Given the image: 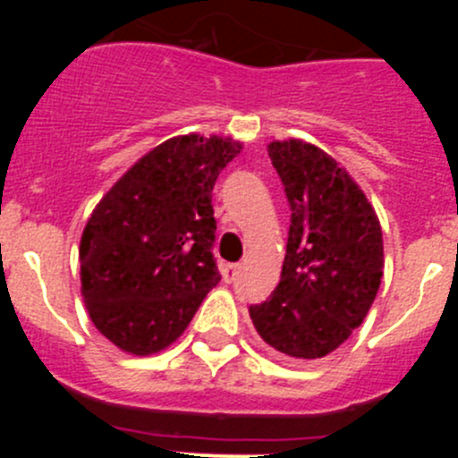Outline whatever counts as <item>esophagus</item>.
<instances>
[{"label":"esophagus","mask_w":458,"mask_h":458,"mask_svg":"<svg viewBox=\"0 0 458 458\" xmlns=\"http://www.w3.org/2000/svg\"><path fill=\"white\" fill-rule=\"evenodd\" d=\"M239 272H242V263H225V266H224V281H225V284H233V281L239 276Z\"/></svg>","instance_id":"obj_1"}]
</instances>
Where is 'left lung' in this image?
<instances>
[{"mask_svg":"<svg viewBox=\"0 0 458 458\" xmlns=\"http://www.w3.org/2000/svg\"><path fill=\"white\" fill-rule=\"evenodd\" d=\"M267 155L293 215L279 285L250 306V318L284 357L321 359L361 326L377 297L381 225L361 188L321 148L272 141Z\"/></svg>","mask_w":458,"mask_h":458,"instance_id":"left-lung-1","label":"left lung"}]
</instances>
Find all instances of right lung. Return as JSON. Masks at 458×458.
<instances>
[{
  "instance_id": "obj_1",
  "label": "right lung",
  "mask_w": 458,
  "mask_h": 458,
  "mask_svg": "<svg viewBox=\"0 0 458 458\" xmlns=\"http://www.w3.org/2000/svg\"><path fill=\"white\" fill-rule=\"evenodd\" d=\"M239 150L216 135L173 137L92 210L80 243L81 294L97 330L123 352L168 348L219 284L212 188Z\"/></svg>"
}]
</instances>
